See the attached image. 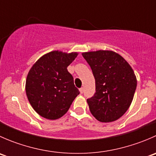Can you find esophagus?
<instances>
[{"instance_id": "1", "label": "esophagus", "mask_w": 156, "mask_h": 156, "mask_svg": "<svg viewBox=\"0 0 156 156\" xmlns=\"http://www.w3.org/2000/svg\"><path fill=\"white\" fill-rule=\"evenodd\" d=\"M79 91H80V93H81V94H83V92H84V88H83V87L80 88Z\"/></svg>"}]
</instances>
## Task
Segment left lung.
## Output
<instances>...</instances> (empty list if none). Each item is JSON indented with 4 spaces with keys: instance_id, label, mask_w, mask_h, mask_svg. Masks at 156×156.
Listing matches in <instances>:
<instances>
[{
    "instance_id": "8db88e82",
    "label": "left lung",
    "mask_w": 156,
    "mask_h": 156,
    "mask_svg": "<svg viewBox=\"0 0 156 156\" xmlns=\"http://www.w3.org/2000/svg\"><path fill=\"white\" fill-rule=\"evenodd\" d=\"M92 69L96 93L87 100L90 111L100 122H115L127 111L136 90V75L130 64L112 50L82 53Z\"/></svg>"
}]
</instances>
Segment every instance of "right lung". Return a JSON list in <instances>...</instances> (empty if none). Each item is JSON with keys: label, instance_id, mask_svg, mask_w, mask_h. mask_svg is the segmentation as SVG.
Instances as JSON below:
<instances>
[{"label": "right lung", "instance_id": "right-lung-1", "mask_svg": "<svg viewBox=\"0 0 156 156\" xmlns=\"http://www.w3.org/2000/svg\"><path fill=\"white\" fill-rule=\"evenodd\" d=\"M77 52L53 50L39 58L30 69L26 93L34 111L44 119L56 120L68 112L79 90L67 67Z\"/></svg>", "mask_w": 156, "mask_h": 156}]
</instances>
